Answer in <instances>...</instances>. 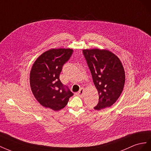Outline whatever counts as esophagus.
<instances>
[{"label": "esophagus", "mask_w": 151, "mask_h": 151, "mask_svg": "<svg viewBox=\"0 0 151 151\" xmlns=\"http://www.w3.org/2000/svg\"><path fill=\"white\" fill-rule=\"evenodd\" d=\"M83 93H84V88H81L79 90V92L76 93V95H78V96H79L80 97H82L83 95Z\"/></svg>", "instance_id": "1"}]
</instances>
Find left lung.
<instances>
[{"instance_id": "obj_1", "label": "left lung", "mask_w": 151, "mask_h": 151, "mask_svg": "<svg viewBox=\"0 0 151 151\" xmlns=\"http://www.w3.org/2000/svg\"><path fill=\"white\" fill-rule=\"evenodd\" d=\"M83 54L99 96L94 109L99 111L111 107L118 99L125 81L121 61L116 55L106 50H83Z\"/></svg>"}]
</instances>
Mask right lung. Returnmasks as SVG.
<instances>
[{
	"label": "right lung",
	"mask_w": 151,
	"mask_h": 151,
	"mask_svg": "<svg viewBox=\"0 0 151 151\" xmlns=\"http://www.w3.org/2000/svg\"><path fill=\"white\" fill-rule=\"evenodd\" d=\"M73 52L70 49H50L34 63L30 72V86L36 99L44 107L55 111L61 110L73 96L59 79L64 64L70 60Z\"/></svg>",
	"instance_id": "obj_1"
}]
</instances>
